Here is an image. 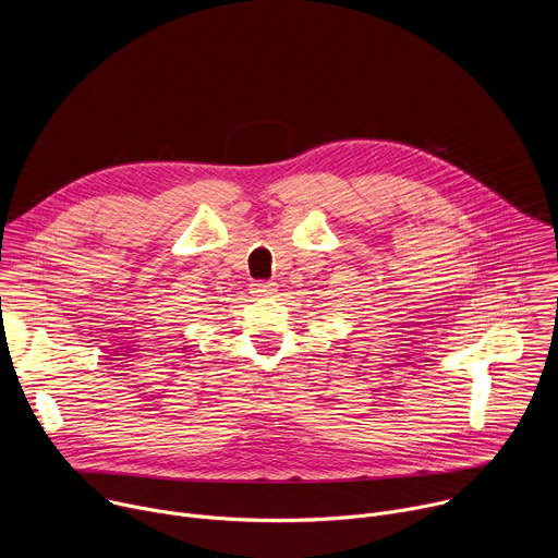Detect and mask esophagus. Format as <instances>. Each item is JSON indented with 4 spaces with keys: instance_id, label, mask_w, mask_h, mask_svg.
Instances as JSON below:
<instances>
[{
    "instance_id": "34e87169",
    "label": "esophagus",
    "mask_w": 558,
    "mask_h": 558,
    "mask_svg": "<svg viewBox=\"0 0 558 558\" xmlns=\"http://www.w3.org/2000/svg\"><path fill=\"white\" fill-rule=\"evenodd\" d=\"M274 291H276V284L269 282V280H256V282H252V293H254V295H269V293H274Z\"/></svg>"
}]
</instances>
